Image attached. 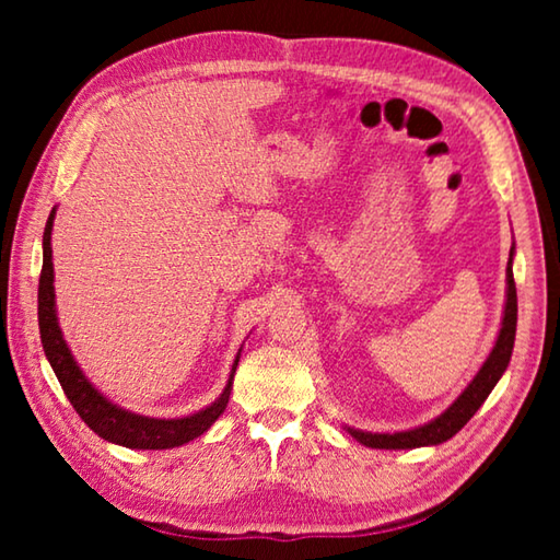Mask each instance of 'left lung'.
I'll list each match as a JSON object with an SVG mask.
<instances>
[{"label":"left lung","mask_w":560,"mask_h":560,"mask_svg":"<svg viewBox=\"0 0 560 560\" xmlns=\"http://www.w3.org/2000/svg\"><path fill=\"white\" fill-rule=\"evenodd\" d=\"M511 261H514V246H511V254H509L506 306H504V320H501L497 343L491 348L485 365L479 368V373L474 375V381L464 387V393L440 417H434L432 422L420 424V428L415 430L383 434V432H363V430L348 428V432L353 434L360 444H365V447H373V450H415V447H430V444H442L450 438H454V434H457L464 424L471 420L474 412L485 405L489 393L494 390V385L499 383V377L504 375L511 360V350H514L518 308H516V283H514V269H511Z\"/></svg>","instance_id":"left-lung-1"}]
</instances>
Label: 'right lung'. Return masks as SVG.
Here are the masks:
<instances>
[{
	"mask_svg": "<svg viewBox=\"0 0 560 560\" xmlns=\"http://www.w3.org/2000/svg\"><path fill=\"white\" fill-rule=\"evenodd\" d=\"M56 207L49 214L44 230V264L39 277V334L44 353L49 358L56 377L63 387L66 397L73 405V410L81 415V420L98 434V438L108 440L113 444H122L130 450H170L187 444L189 440L200 438L202 432L212 428V422L224 412L226 402H230L232 381L236 363H240V353L234 358L230 383H226L224 393L217 400L205 407V410L175 417V420H160V417H145L136 415L122 407L113 405L106 395H101L96 387L89 383V377L75 363L69 346L61 336L59 318H56V301H54V261H51V230H54Z\"/></svg>",
	"mask_w": 560,
	"mask_h": 560,
	"instance_id": "obj_1",
	"label": "right lung"
}]
</instances>
